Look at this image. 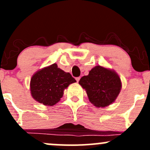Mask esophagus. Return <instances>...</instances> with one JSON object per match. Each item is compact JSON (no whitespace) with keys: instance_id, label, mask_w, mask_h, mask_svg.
Returning a JSON list of instances; mask_svg holds the SVG:
<instances>
[{"instance_id":"1","label":"esophagus","mask_w":150,"mask_h":150,"mask_svg":"<svg viewBox=\"0 0 150 150\" xmlns=\"http://www.w3.org/2000/svg\"><path fill=\"white\" fill-rule=\"evenodd\" d=\"M75 80H76L77 82H78L79 81H80V77H76V78H75Z\"/></svg>"}]
</instances>
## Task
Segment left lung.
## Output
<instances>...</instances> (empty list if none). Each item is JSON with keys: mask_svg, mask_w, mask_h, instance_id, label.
Returning <instances> with one entry per match:
<instances>
[{"mask_svg": "<svg viewBox=\"0 0 150 150\" xmlns=\"http://www.w3.org/2000/svg\"><path fill=\"white\" fill-rule=\"evenodd\" d=\"M79 84L85 89L89 100L96 107H105L114 102L121 89V81L114 70L97 65L81 77Z\"/></svg>", "mask_w": 150, "mask_h": 150, "instance_id": "8db88e82", "label": "left lung"}]
</instances>
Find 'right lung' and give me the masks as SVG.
<instances>
[{"label": "right lung", "instance_id": "add662e5", "mask_svg": "<svg viewBox=\"0 0 150 150\" xmlns=\"http://www.w3.org/2000/svg\"><path fill=\"white\" fill-rule=\"evenodd\" d=\"M75 82L69 73L53 63L34 74L30 81L31 94L38 102L53 106L61 100L64 89Z\"/></svg>", "mask_w": 150, "mask_h": 150}]
</instances>
